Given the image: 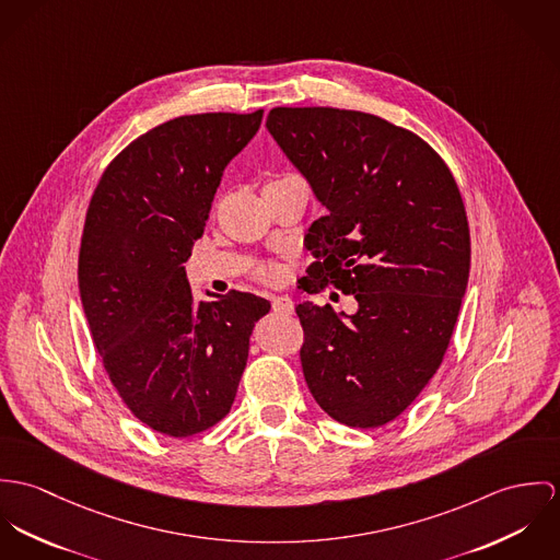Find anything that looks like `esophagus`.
<instances>
[{
  "label": "esophagus",
  "mask_w": 560,
  "mask_h": 560,
  "mask_svg": "<svg viewBox=\"0 0 560 560\" xmlns=\"http://www.w3.org/2000/svg\"><path fill=\"white\" fill-rule=\"evenodd\" d=\"M272 310H275V313H281V315H290L294 311V303L288 296H275L272 299Z\"/></svg>",
  "instance_id": "esophagus-1"
}]
</instances>
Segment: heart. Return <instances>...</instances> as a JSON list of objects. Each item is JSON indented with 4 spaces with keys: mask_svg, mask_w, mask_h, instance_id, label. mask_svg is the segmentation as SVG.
<instances>
[{
    "mask_svg": "<svg viewBox=\"0 0 560 560\" xmlns=\"http://www.w3.org/2000/svg\"><path fill=\"white\" fill-rule=\"evenodd\" d=\"M292 176H294V174L279 176V178H275V180H270V183H279V180H285V178H292ZM270 183H268V185H270ZM261 277H264V279H272V277H275V268H272V266H266V268L261 270Z\"/></svg>",
    "mask_w": 560,
    "mask_h": 560,
    "instance_id": "heart-1",
    "label": "heart"
}]
</instances>
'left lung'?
Masks as SVG:
<instances>
[{
	"label": "left lung",
	"instance_id": "left-lung-1",
	"mask_svg": "<svg viewBox=\"0 0 560 560\" xmlns=\"http://www.w3.org/2000/svg\"><path fill=\"white\" fill-rule=\"evenodd\" d=\"M266 126L328 210L307 234L305 290L330 283L359 303L296 305L311 395L343 425H386L438 372L468 285L457 183L430 143L372 114L275 107Z\"/></svg>",
	"mask_w": 560,
	"mask_h": 560
}]
</instances>
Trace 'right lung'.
<instances>
[{"label":"right lung","instance_id":"add662e5","mask_svg":"<svg viewBox=\"0 0 560 560\" xmlns=\"http://www.w3.org/2000/svg\"><path fill=\"white\" fill-rule=\"evenodd\" d=\"M264 112L180 116L107 165L88 206L79 292L103 368L148 428L187 438L232 408L255 322L270 303L230 290L192 296L185 261L201 238L228 163Z\"/></svg>","mask_w":560,"mask_h":560}]
</instances>
